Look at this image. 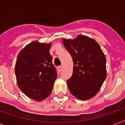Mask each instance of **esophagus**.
<instances>
[{
	"mask_svg": "<svg viewBox=\"0 0 125 125\" xmlns=\"http://www.w3.org/2000/svg\"><path fill=\"white\" fill-rule=\"evenodd\" d=\"M62 69H63V67L62 66H60V67H58V70L59 72H61V71H62Z\"/></svg>",
	"mask_w": 125,
	"mask_h": 125,
	"instance_id": "1",
	"label": "esophagus"
}]
</instances>
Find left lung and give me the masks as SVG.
Here are the masks:
<instances>
[{
    "mask_svg": "<svg viewBox=\"0 0 125 125\" xmlns=\"http://www.w3.org/2000/svg\"><path fill=\"white\" fill-rule=\"evenodd\" d=\"M62 43L73 61V75L67 81L69 90L79 100L93 98L106 78V57L100 45L83 35L63 39Z\"/></svg>",
    "mask_w": 125,
    "mask_h": 125,
    "instance_id": "left-lung-1",
    "label": "left lung"
}]
</instances>
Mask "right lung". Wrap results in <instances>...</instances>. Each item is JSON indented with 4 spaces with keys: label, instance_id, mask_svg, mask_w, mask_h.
Returning <instances> with one entry per match:
<instances>
[{
    "label": "right lung",
    "instance_id": "add662e5",
    "mask_svg": "<svg viewBox=\"0 0 125 125\" xmlns=\"http://www.w3.org/2000/svg\"><path fill=\"white\" fill-rule=\"evenodd\" d=\"M52 43L34 41L19 52L15 65L17 83L27 97L42 101L49 97L57 78L49 51Z\"/></svg>",
    "mask_w": 125,
    "mask_h": 125
}]
</instances>
